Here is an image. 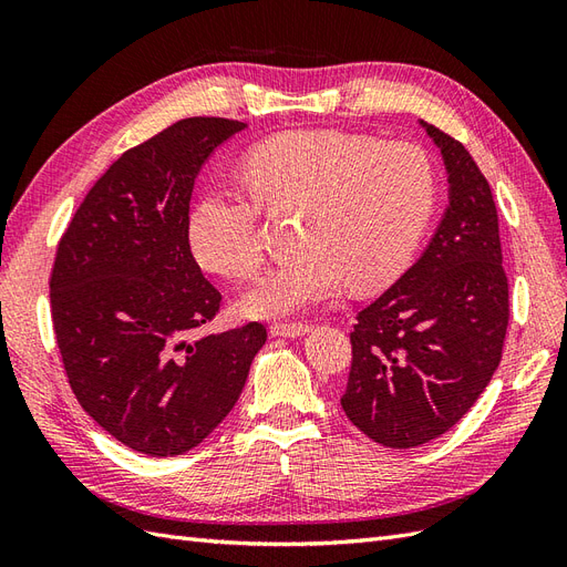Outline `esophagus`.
Wrapping results in <instances>:
<instances>
[{"mask_svg": "<svg viewBox=\"0 0 567 567\" xmlns=\"http://www.w3.org/2000/svg\"><path fill=\"white\" fill-rule=\"evenodd\" d=\"M307 331H310V323H284V321H279V323H271L269 326V333L271 336H284V338H300V336H305Z\"/></svg>", "mask_w": 567, "mask_h": 567, "instance_id": "esophagus-1", "label": "esophagus"}]
</instances>
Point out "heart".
Returning <instances> with one entry per match:
<instances>
[{
  "label": "heart",
  "mask_w": 567,
  "mask_h": 567,
  "mask_svg": "<svg viewBox=\"0 0 567 567\" xmlns=\"http://www.w3.org/2000/svg\"><path fill=\"white\" fill-rule=\"evenodd\" d=\"M246 194L213 188L188 215L196 260L219 277L262 267L260 210L300 213L293 260L267 271L241 300L250 317H286L338 296L398 281L431 221L437 179L409 142H373L338 130H298L257 144L244 161Z\"/></svg>",
  "instance_id": "1"
}]
</instances>
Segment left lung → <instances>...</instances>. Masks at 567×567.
Masks as SVG:
<instances>
[{"label":"left lung","mask_w":567,"mask_h":567,"mask_svg":"<svg viewBox=\"0 0 567 567\" xmlns=\"http://www.w3.org/2000/svg\"><path fill=\"white\" fill-rule=\"evenodd\" d=\"M447 167L450 205L419 260L357 315L340 398L348 419L392 450L447 433L502 362L508 279L492 188L454 136L425 125Z\"/></svg>","instance_id":"left-lung-1"}]
</instances>
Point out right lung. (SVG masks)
Wrapping results in <instances>:
<instances>
[{
  "label": "right lung",
  "mask_w": 567,
  "mask_h": 567,
  "mask_svg": "<svg viewBox=\"0 0 567 567\" xmlns=\"http://www.w3.org/2000/svg\"><path fill=\"white\" fill-rule=\"evenodd\" d=\"M246 123L186 117L125 151L80 203L49 279L51 321L80 406L148 456L194 450L241 394L267 329L196 336L221 293L188 246L210 153Z\"/></svg>",
  "instance_id": "add662e5"
}]
</instances>
